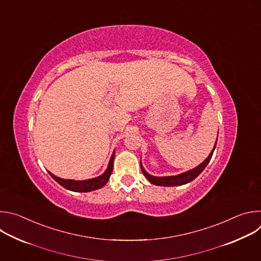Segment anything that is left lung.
<instances>
[{"mask_svg": "<svg viewBox=\"0 0 261 261\" xmlns=\"http://www.w3.org/2000/svg\"><path fill=\"white\" fill-rule=\"evenodd\" d=\"M216 144H217V140H216V143H215V146L213 148V151L211 152V154L208 155V157L200 164L198 165L197 167L189 170V171H186L184 173H180L178 175H173V176H153L151 174H148L142 167L141 163H140V168H141V171L142 173L144 174V176L147 178V180L154 184V185H157V186H165V187H173V186H179V185H185V184H188L190 181H192L194 178H196L202 171L203 169L205 168V166L208 164L212 156H213V153H214V150L216 147Z\"/></svg>", "mask_w": 261, "mask_h": 261, "instance_id": "obj_1", "label": "left lung"}]
</instances>
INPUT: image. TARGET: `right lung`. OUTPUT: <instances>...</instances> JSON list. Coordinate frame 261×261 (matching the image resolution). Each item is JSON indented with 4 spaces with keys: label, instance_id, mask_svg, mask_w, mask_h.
Returning a JSON list of instances; mask_svg holds the SVG:
<instances>
[{
    "label": "right lung",
    "instance_id": "obj_1",
    "mask_svg": "<svg viewBox=\"0 0 261 261\" xmlns=\"http://www.w3.org/2000/svg\"><path fill=\"white\" fill-rule=\"evenodd\" d=\"M114 159H115V152L111 155V158L109 160L107 169L105 170V172L97 177L91 178V179H86V180H74V179H64L61 177H58L56 175H54L51 172H49V174L51 175V177L58 181L61 186L65 189H68L70 191H75V192H90V191H94L97 189L102 188L103 186L106 185V182L108 181L111 172H113L114 169Z\"/></svg>",
    "mask_w": 261,
    "mask_h": 261
}]
</instances>
